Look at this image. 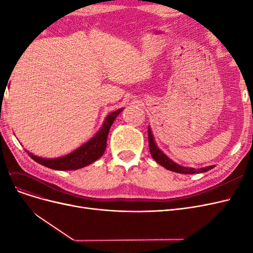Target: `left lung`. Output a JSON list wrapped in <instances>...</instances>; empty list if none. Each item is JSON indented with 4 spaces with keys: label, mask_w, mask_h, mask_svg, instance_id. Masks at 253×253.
<instances>
[{
    "label": "left lung",
    "mask_w": 253,
    "mask_h": 253,
    "mask_svg": "<svg viewBox=\"0 0 253 253\" xmlns=\"http://www.w3.org/2000/svg\"><path fill=\"white\" fill-rule=\"evenodd\" d=\"M148 134H149V148H150V152H151V155L152 157L154 158V160L156 163H158L160 166H163L164 168H166L167 170H170L176 173H181V174H195V173H203V172H207L211 169H213L214 166H209V167H206V168H201V169H195L194 167H187V166H182L179 165L178 163H176L174 159H178V157L175 155L174 151L173 152V158H171L170 156H168L166 154V152L159 147L156 139H155V135L153 133L152 128L149 126L148 128ZM165 135L163 136L162 134H158V139H160L164 142L167 143H170V140L168 139L166 140L165 139Z\"/></svg>",
    "instance_id": "8db88e82"
}]
</instances>
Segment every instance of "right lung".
Returning <instances> with one entry per match:
<instances>
[{"mask_svg":"<svg viewBox=\"0 0 253 253\" xmlns=\"http://www.w3.org/2000/svg\"><path fill=\"white\" fill-rule=\"evenodd\" d=\"M122 111L124 109H119L109 114L104 118L101 126L90 138L76 147V149L65 153V154L63 153L62 155H57L55 157H42L27 151L28 155L38 164L58 171L78 170L93 164L103 155L110 128L115 119Z\"/></svg>","mask_w":253,"mask_h":253,"instance_id":"add662e5","label":"right lung"}]
</instances>
